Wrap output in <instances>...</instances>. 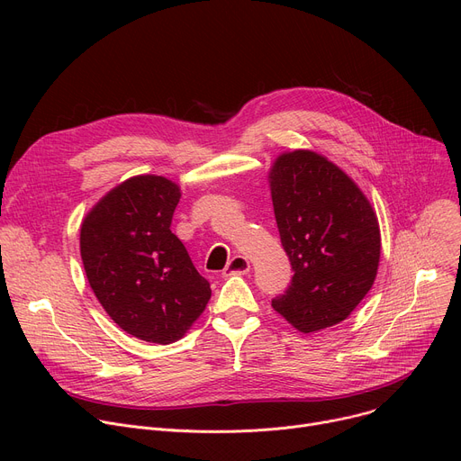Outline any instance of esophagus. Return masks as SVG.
<instances>
[{
  "mask_svg": "<svg viewBox=\"0 0 461 461\" xmlns=\"http://www.w3.org/2000/svg\"><path fill=\"white\" fill-rule=\"evenodd\" d=\"M250 271V261L245 256H233L222 271V276H235V275H247Z\"/></svg>",
  "mask_w": 461,
  "mask_h": 461,
  "instance_id": "34e87169",
  "label": "esophagus"
}]
</instances>
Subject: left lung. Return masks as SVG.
<instances>
[{"label":"left lung","mask_w":461,"mask_h":461,"mask_svg":"<svg viewBox=\"0 0 461 461\" xmlns=\"http://www.w3.org/2000/svg\"><path fill=\"white\" fill-rule=\"evenodd\" d=\"M267 179L295 271L273 308L304 334L342 323L377 276L381 231L370 200L340 166L312 149L280 153Z\"/></svg>","instance_id":"obj_1"}]
</instances>
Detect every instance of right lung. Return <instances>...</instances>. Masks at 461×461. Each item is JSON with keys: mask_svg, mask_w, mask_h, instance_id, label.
I'll list each match as a JSON object with an SVG mask.
<instances>
[{"mask_svg": "<svg viewBox=\"0 0 461 461\" xmlns=\"http://www.w3.org/2000/svg\"><path fill=\"white\" fill-rule=\"evenodd\" d=\"M181 186L162 176L119 183L84 216L80 256L95 297L125 332L172 344L202 316L209 282L169 230Z\"/></svg>", "mask_w": 461, "mask_h": 461, "instance_id": "right-lung-1", "label": "right lung"}]
</instances>
